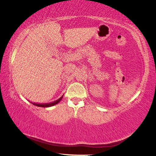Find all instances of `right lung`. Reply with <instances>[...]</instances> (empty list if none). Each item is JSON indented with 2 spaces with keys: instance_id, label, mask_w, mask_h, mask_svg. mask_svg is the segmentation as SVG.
<instances>
[{
  "instance_id": "obj_1",
  "label": "right lung",
  "mask_w": 156,
  "mask_h": 156,
  "mask_svg": "<svg viewBox=\"0 0 156 156\" xmlns=\"http://www.w3.org/2000/svg\"><path fill=\"white\" fill-rule=\"evenodd\" d=\"M63 96H64V95H63ZM63 96H62V97L61 98H59L58 99V100L55 101L53 102H51V103H47V104H37V103H34V102H31V103H32L34 105L37 106V107H44V108H45V107H52V106H54V105H57V104L58 103V102H60V101L62 100V98H63Z\"/></svg>"
}]
</instances>
